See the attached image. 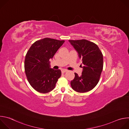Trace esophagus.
Here are the masks:
<instances>
[{"label": "esophagus", "instance_id": "obj_1", "mask_svg": "<svg viewBox=\"0 0 129 129\" xmlns=\"http://www.w3.org/2000/svg\"><path fill=\"white\" fill-rule=\"evenodd\" d=\"M67 70H66V69H63V70H62V73H65V72H67Z\"/></svg>", "mask_w": 129, "mask_h": 129}]
</instances>
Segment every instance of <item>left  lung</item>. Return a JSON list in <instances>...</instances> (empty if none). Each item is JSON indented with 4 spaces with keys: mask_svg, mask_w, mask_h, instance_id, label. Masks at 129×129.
<instances>
[{
    "mask_svg": "<svg viewBox=\"0 0 129 129\" xmlns=\"http://www.w3.org/2000/svg\"><path fill=\"white\" fill-rule=\"evenodd\" d=\"M78 52L84 65L82 75L75 73V77L71 81L72 88L80 93L93 89L100 81L103 68V55L98 46L85 39L69 40Z\"/></svg>",
    "mask_w": 129,
    "mask_h": 129,
    "instance_id": "8db88e82",
    "label": "left lung"
}]
</instances>
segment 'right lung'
I'll list each match as a JSON object with an SVG mask.
<instances>
[{
  "label": "right lung",
  "mask_w": 129,
  "mask_h": 129,
  "mask_svg": "<svg viewBox=\"0 0 129 129\" xmlns=\"http://www.w3.org/2000/svg\"><path fill=\"white\" fill-rule=\"evenodd\" d=\"M45 38L34 42L26 54L24 69L27 79L37 91L46 93L52 90L61 76L60 69L50 68L49 59L64 43Z\"/></svg>",
  "instance_id": "1"
}]
</instances>
